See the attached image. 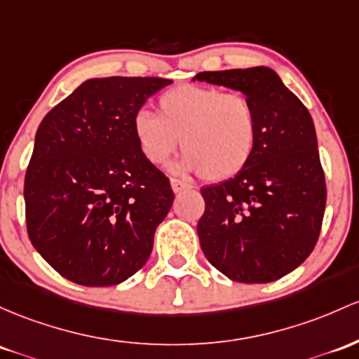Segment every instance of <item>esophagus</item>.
Returning <instances> with one entry per match:
<instances>
[{
    "instance_id": "esophagus-1",
    "label": "esophagus",
    "mask_w": 359,
    "mask_h": 359,
    "mask_svg": "<svg viewBox=\"0 0 359 359\" xmlns=\"http://www.w3.org/2000/svg\"><path fill=\"white\" fill-rule=\"evenodd\" d=\"M170 186L173 192H182V191H187V189H191V184L182 182V180L179 179H170Z\"/></svg>"
}]
</instances>
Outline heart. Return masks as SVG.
<instances>
[{"instance_id": "b5f03b06", "label": "heart", "mask_w": 359, "mask_h": 359, "mask_svg": "<svg viewBox=\"0 0 359 359\" xmlns=\"http://www.w3.org/2000/svg\"><path fill=\"white\" fill-rule=\"evenodd\" d=\"M158 116L137 110L133 135L149 163L160 165L179 147L175 172H199L206 180H226L247 167L257 140V116L242 93L184 83L163 92Z\"/></svg>"}]
</instances>
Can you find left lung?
I'll use <instances>...</instances> for the list:
<instances>
[{
    "mask_svg": "<svg viewBox=\"0 0 359 359\" xmlns=\"http://www.w3.org/2000/svg\"><path fill=\"white\" fill-rule=\"evenodd\" d=\"M196 80L238 90L257 116L247 167L201 189V249L231 281H276L312 254L324 219L327 189L312 116L267 66L203 71Z\"/></svg>",
    "mask_w": 359,
    "mask_h": 359,
    "instance_id": "left-lung-1",
    "label": "left lung"
}]
</instances>
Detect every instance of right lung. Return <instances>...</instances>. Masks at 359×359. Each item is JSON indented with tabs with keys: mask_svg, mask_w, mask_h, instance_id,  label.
Instances as JSON below:
<instances>
[{
	"mask_svg": "<svg viewBox=\"0 0 359 359\" xmlns=\"http://www.w3.org/2000/svg\"><path fill=\"white\" fill-rule=\"evenodd\" d=\"M170 83L92 78L39 126L23 187L27 231L47 264L76 285H119L151 254L175 196L137 147L133 117Z\"/></svg>",
	"mask_w": 359,
	"mask_h": 359,
	"instance_id": "right-lung-1",
	"label": "right lung"
}]
</instances>
